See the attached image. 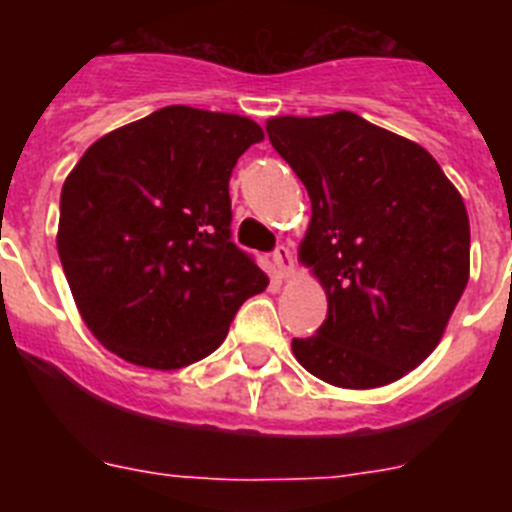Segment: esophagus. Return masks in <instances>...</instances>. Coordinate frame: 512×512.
<instances>
[{
	"instance_id": "esophagus-1",
	"label": "esophagus",
	"mask_w": 512,
	"mask_h": 512,
	"mask_svg": "<svg viewBox=\"0 0 512 512\" xmlns=\"http://www.w3.org/2000/svg\"><path fill=\"white\" fill-rule=\"evenodd\" d=\"M271 259H274V266L282 277H289L292 271H295V259H292V251L289 246H277L274 253H271Z\"/></svg>"
}]
</instances>
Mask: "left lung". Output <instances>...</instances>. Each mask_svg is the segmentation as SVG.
Returning a JSON list of instances; mask_svg holds the SVG:
<instances>
[{
    "label": "left lung",
    "mask_w": 512,
    "mask_h": 512,
    "mask_svg": "<svg viewBox=\"0 0 512 512\" xmlns=\"http://www.w3.org/2000/svg\"><path fill=\"white\" fill-rule=\"evenodd\" d=\"M271 146L310 194L302 264L328 318L292 351L346 390L397 382L431 356L469 282V217L431 153L354 112L271 117Z\"/></svg>",
    "instance_id": "8db88e82"
}]
</instances>
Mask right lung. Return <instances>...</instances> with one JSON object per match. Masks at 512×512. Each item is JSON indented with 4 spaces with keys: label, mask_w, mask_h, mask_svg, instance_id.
Returning a JSON list of instances; mask_svg holds the SVG:
<instances>
[{
    "label": "right lung",
    "mask_w": 512,
    "mask_h": 512,
    "mask_svg": "<svg viewBox=\"0 0 512 512\" xmlns=\"http://www.w3.org/2000/svg\"><path fill=\"white\" fill-rule=\"evenodd\" d=\"M264 140L253 120L171 104L87 148L61 189L58 256L112 354L182 369L228 336L269 277L230 241L228 182Z\"/></svg>",
    "instance_id": "add662e5"
}]
</instances>
